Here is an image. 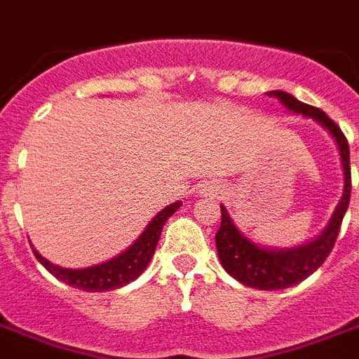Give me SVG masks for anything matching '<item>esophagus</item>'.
I'll return each instance as SVG.
<instances>
[{"label":"esophagus","instance_id":"obj_1","mask_svg":"<svg viewBox=\"0 0 359 359\" xmlns=\"http://www.w3.org/2000/svg\"><path fill=\"white\" fill-rule=\"evenodd\" d=\"M214 191H218V190H212V194H214Z\"/></svg>","mask_w":359,"mask_h":359}]
</instances>
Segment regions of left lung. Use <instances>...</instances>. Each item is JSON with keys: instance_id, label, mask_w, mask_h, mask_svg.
Returning <instances> with one entry per match:
<instances>
[{"instance_id": "left-lung-1", "label": "left lung", "mask_w": 359, "mask_h": 359, "mask_svg": "<svg viewBox=\"0 0 359 359\" xmlns=\"http://www.w3.org/2000/svg\"><path fill=\"white\" fill-rule=\"evenodd\" d=\"M270 97L278 98L285 108L296 115L309 117L320 124L335 141L339 151L341 168H343V197L337 203L328 225L317 238L309 240L306 244L296 248H268L253 242L235 225V219L229 216V210L222 207V224L216 233V248L218 257L225 272L233 276L242 285L253 287L259 290H278L289 289L292 285L300 283L309 278L317 270L330 251L334 248L335 238L339 235L341 222L345 218L346 208L351 203V151L348 143L341 128L323 109L313 108L309 104L300 102L298 98L285 91H270Z\"/></svg>"}]
</instances>
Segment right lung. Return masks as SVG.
<instances>
[{
    "label": "right lung",
    "instance_id": "1",
    "mask_svg": "<svg viewBox=\"0 0 359 359\" xmlns=\"http://www.w3.org/2000/svg\"><path fill=\"white\" fill-rule=\"evenodd\" d=\"M180 205H182V201H175L165 208H162L151 219V224L147 225L145 231L135 238L134 244L128 245L123 253H119L114 259L95 264V266L76 268V270L74 268H63L44 259L35 248H33V253H35L36 261L41 262L48 272L55 276L59 281L70 285V287L87 290V292H104V290L121 289V287L128 285L130 281H134L145 272V268L149 266V262L154 255L163 225L179 210Z\"/></svg>",
    "mask_w": 359,
    "mask_h": 359
}]
</instances>
